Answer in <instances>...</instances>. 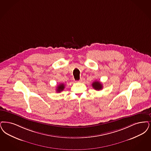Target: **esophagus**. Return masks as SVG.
Returning a JSON list of instances; mask_svg holds the SVG:
<instances>
[{
  "label": "esophagus",
  "instance_id": "1",
  "mask_svg": "<svg viewBox=\"0 0 151 151\" xmlns=\"http://www.w3.org/2000/svg\"><path fill=\"white\" fill-rule=\"evenodd\" d=\"M83 81V79H82V78H80V80H78V81L77 82H78V83H81Z\"/></svg>",
  "mask_w": 151,
  "mask_h": 151
}]
</instances>
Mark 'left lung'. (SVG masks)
Instances as JSON below:
<instances>
[{
  "instance_id": "left-lung-1",
  "label": "left lung",
  "mask_w": 151,
  "mask_h": 151,
  "mask_svg": "<svg viewBox=\"0 0 151 151\" xmlns=\"http://www.w3.org/2000/svg\"><path fill=\"white\" fill-rule=\"evenodd\" d=\"M92 86L96 91H100V90L102 89L103 88V85L101 84V83H100L99 81H96L93 82L92 84Z\"/></svg>"
}]
</instances>
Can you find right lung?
Returning a JSON list of instances; mask_svg holds the SVG:
<instances>
[{"instance_id":"right-lung-1","label":"right lung","mask_w":151,"mask_h":151,"mask_svg":"<svg viewBox=\"0 0 151 151\" xmlns=\"http://www.w3.org/2000/svg\"><path fill=\"white\" fill-rule=\"evenodd\" d=\"M65 85L64 84H63V83L58 85L57 86V89H56L57 92V93H60V91H63V89H65Z\"/></svg>"}]
</instances>
